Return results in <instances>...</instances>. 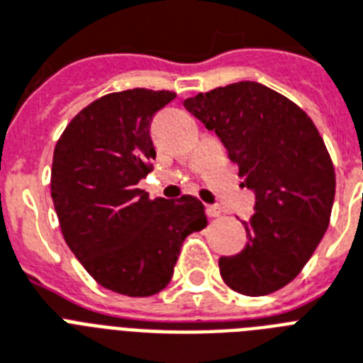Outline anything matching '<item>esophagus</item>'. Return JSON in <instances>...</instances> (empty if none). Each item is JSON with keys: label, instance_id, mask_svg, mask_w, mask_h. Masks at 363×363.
Returning a JSON list of instances; mask_svg holds the SVG:
<instances>
[{"label": "esophagus", "instance_id": "1", "mask_svg": "<svg viewBox=\"0 0 363 363\" xmlns=\"http://www.w3.org/2000/svg\"><path fill=\"white\" fill-rule=\"evenodd\" d=\"M205 211H207V216H209V218H216V216L222 215V209L218 205H207Z\"/></svg>", "mask_w": 363, "mask_h": 363}]
</instances>
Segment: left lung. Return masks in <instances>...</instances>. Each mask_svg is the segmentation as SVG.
Listing matches in <instances>:
<instances>
[{"label": "left lung", "mask_w": 363, "mask_h": 363, "mask_svg": "<svg viewBox=\"0 0 363 363\" xmlns=\"http://www.w3.org/2000/svg\"><path fill=\"white\" fill-rule=\"evenodd\" d=\"M207 130H215L239 165L241 186L256 196L247 245L218 259L228 286L265 296L294 281L330 224L335 171L307 113L259 82H233L184 99Z\"/></svg>", "instance_id": "obj_1"}]
</instances>
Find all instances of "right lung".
I'll list each match as a JSON object with an SVG mask.
<instances>
[{
  "instance_id": "right-lung-1",
  "label": "right lung",
  "mask_w": 363,
  "mask_h": 363,
  "mask_svg": "<svg viewBox=\"0 0 363 363\" xmlns=\"http://www.w3.org/2000/svg\"><path fill=\"white\" fill-rule=\"evenodd\" d=\"M173 99L147 88L107 94L54 148L50 194L67 247L96 282L131 298L164 290L182 241L207 226L199 199H150L139 188L156 158L152 116Z\"/></svg>"
}]
</instances>
